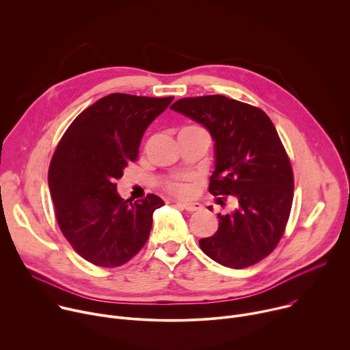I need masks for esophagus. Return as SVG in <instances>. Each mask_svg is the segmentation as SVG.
Here are the masks:
<instances>
[{"label": "esophagus", "instance_id": "obj_1", "mask_svg": "<svg viewBox=\"0 0 350 350\" xmlns=\"http://www.w3.org/2000/svg\"><path fill=\"white\" fill-rule=\"evenodd\" d=\"M177 205L187 212H196L199 209H202V205L199 202H177Z\"/></svg>", "mask_w": 350, "mask_h": 350}]
</instances>
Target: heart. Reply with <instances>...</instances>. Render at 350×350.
<instances>
[{
	"label": "heart",
	"instance_id": "heart-1",
	"mask_svg": "<svg viewBox=\"0 0 350 350\" xmlns=\"http://www.w3.org/2000/svg\"><path fill=\"white\" fill-rule=\"evenodd\" d=\"M185 129H191V130H201L204 131L201 127H196V126H189V127H185ZM167 188L170 192L176 193V195H185L188 192V187L185 183L180 181V180H176V181H170L167 184Z\"/></svg>",
	"mask_w": 350,
	"mask_h": 350
}]
</instances>
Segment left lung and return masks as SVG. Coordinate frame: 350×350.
Listing matches in <instances>:
<instances>
[{
  "instance_id": "8db88e82",
  "label": "left lung",
  "mask_w": 350,
  "mask_h": 350,
  "mask_svg": "<svg viewBox=\"0 0 350 350\" xmlns=\"http://www.w3.org/2000/svg\"><path fill=\"white\" fill-rule=\"evenodd\" d=\"M170 109L209 131L215 141L209 192L238 202L231 213L217 215V231L199 246L226 267L260 262L281 239L293 198L291 163L273 122L262 109L224 95L183 98Z\"/></svg>"
}]
</instances>
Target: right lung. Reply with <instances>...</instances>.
<instances>
[{
    "mask_svg": "<svg viewBox=\"0 0 350 350\" xmlns=\"http://www.w3.org/2000/svg\"><path fill=\"white\" fill-rule=\"evenodd\" d=\"M173 101L109 94L83 111L59 141L48 187L59 228L75 251L99 267L129 262L146 242L154 212L165 205L149 193L138 202L119 195L115 181L134 162L148 126Z\"/></svg>",
    "mask_w": 350,
    "mask_h": 350,
    "instance_id": "right-lung-1",
    "label": "right lung"
}]
</instances>
